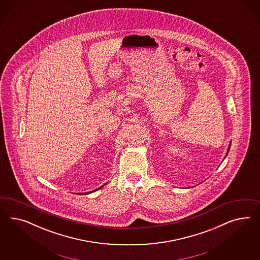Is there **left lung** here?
I'll return each instance as SVG.
<instances>
[{
	"label": "left lung",
	"instance_id": "left-lung-1",
	"mask_svg": "<svg viewBox=\"0 0 260 260\" xmlns=\"http://www.w3.org/2000/svg\"><path fill=\"white\" fill-rule=\"evenodd\" d=\"M231 144H232V142H230V144H229L228 150H227V154H226V156L228 155L229 150L231 149ZM226 156H225V157H226Z\"/></svg>",
	"mask_w": 260,
	"mask_h": 260
}]
</instances>
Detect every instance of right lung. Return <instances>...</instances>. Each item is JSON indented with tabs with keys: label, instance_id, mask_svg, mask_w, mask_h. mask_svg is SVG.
<instances>
[{
	"label": "right lung",
	"instance_id": "obj_1",
	"mask_svg": "<svg viewBox=\"0 0 260 260\" xmlns=\"http://www.w3.org/2000/svg\"><path fill=\"white\" fill-rule=\"evenodd\" d=\"M106 184H107V183H106ZM103 186H101V187H100V188H98V189H101V188H102ZM96 190H97V189H96ZM93 191H95V190H93ZM91 192H92V191H89V192H87V193H84V194H87V193H91Z\"/></svg>",
	"mask_w": 260,
	"mask_h": 260
}]
</instances>
